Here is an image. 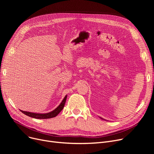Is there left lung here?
I'll list each match as a JSON object with an SVG mask.
<instances>
[{"label":"left lung","mask_w":154,"mask_h":154,"mask_svg":"<svg viewBox=\"0 0 154 154\" xmlns=\"http://www.w3.org/2000/svg\"><path fill=\"white\" fill-rule=\"evenodd\" d=\"M99 118H100V119H102V120H105V119H102V118H101V117H99Z\"/></svg>","instance_id":"1"}]
</instances>
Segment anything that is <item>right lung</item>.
<instances>
[{
	"instance_id": "obj_1",
	"label": "right lung",
	"mask_w": 154,
	"mask_h": 154,
	"mask_svg": "<svg viewBox=\"0 0 154 154\" xmlns=\"http://www.w3.org/2000/svg\"><path fill=\"white\" fill-rule=\"evenodd\" d=\"M67 97V95H66L64 97L63 99L61 102V103L59 104V106H57V107H56L54 110L50 112H47V113H34V112H27V111H23L22 110H20L23 114H26V116L32 117V118H35L37 119H51L56 117L57 116L60 111L63 109L64 106H65V103H66V99Z\"/></svg>"
}]
</instances>
